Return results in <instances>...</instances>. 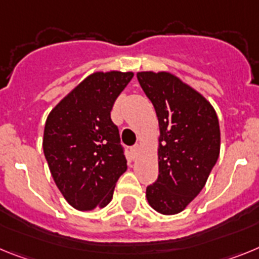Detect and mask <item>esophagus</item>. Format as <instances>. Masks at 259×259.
Here are the masks:
<instances>
[{"label": "esophagus", "mask_w": 259, "mask_h": 259, "mask_svg": "<svg viewBox=\"0 0 259 259\" xmlns=\"http://www.w3.org/2000/svg\"><path fill=\"white\" fill-rule=\"evenodd\" d=\"M141 152V146L139 145H136V146H133L132 147V154L134 155V156H137V155Z\"/></svg>", "instance_id": "obj_1"}]
</instances>
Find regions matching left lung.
Listing matches in <instances>:
<instances>
[{
    "instance_id": "left-lung-1",
    "label": "left lung",
    "mask_w": 259,
    "mask_h": 259,
    "mask_svg": "<svg viewBox=\"0 0 259 259\" xmlns=\"http://www.w3.org/2000/svg\"><path fill=\"white\" fill-rule=\"evenodd\" d=\"M138 82L159 121V176L146 189L157 212L185 210L206 185L220 152L217 112L207 99L167 71H139Z\"/></svg>"
}]
</instances>
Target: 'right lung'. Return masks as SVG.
Segmentation results:
<instances>
[{
    "label": "right lung",
    "instance_id": "right-lung-1",
    "mask_svg": "<svg viewBox=\"0 0 259 259\" xmlns=\"http://www.w3.org/2000/svg\"><path fill=\"white\" fill-rule=\"evenodd\" d=\"M133 75L132 71H96L71 90L47 118L42 150L49 170L76 210L105 207L126 170L111 111Z\"/></svg>",
    "mask_w": 259,
    "mask_h": 259
}]
</instances>
